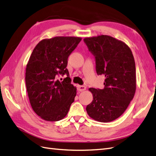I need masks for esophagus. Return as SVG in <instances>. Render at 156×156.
<instances>
[{
    "mask_svg": "<svg viewBox=\"0 0 156 156\" xmlns=\"http://www.w3.org/2000/svg\"><path fill=\"white\" fill-rule=\"evenodd\" d=\"M87 87L85 86H83V85H78L77 86V90L80 92H83L86 90Z\"/></svg>",
    "mask_w": 156,
    "mask_h": 156,
    "instance_id": "obj_1",
    "label": "esophagus"
}]
</instances>
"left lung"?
Returning a JSON list of instances; mask_svg holds the SVG:
<instances>
[{"mask_svg": "<svg viewBox=\"0 0 156 156\" xmlns=\"http://www.w3.org/2000/svg\"><path fill=\"white\" fill-rule=\"evenodd\" d=\"M84 41L95 56L98 75L105 77L103 89H88L93 100L87 106V112L96 121H113L125 112L135 95L136 71L133 53L124 41L110 36L87 37Z\"/></svg>", "mask_w": 156, "mask_h": 156, "instance_id": "1", "label": "left lung"}]
</instances>
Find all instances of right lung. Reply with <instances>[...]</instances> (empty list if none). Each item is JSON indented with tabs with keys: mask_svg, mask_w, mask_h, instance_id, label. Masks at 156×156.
<instances>
[{
	"mask_svg": "<svg viewBox=\"0 0 156 156\" xmlns=\"http://www.w3.org/2000/svg\"><path fill=\"white\" fill-rule=\"evenodd\" d=\"M82 38L56 36L36 45L27 64L26 87L30 105L41 119L56 122L67 115L77 88L71 84L68 58ZM67 77L62 82L58 75Z\"/></svg>",
	"mask_w": 156,
	"mask_h": 156,
	"instance_id": "obj_1",
	"label": "right lung"
}]
</instances>
